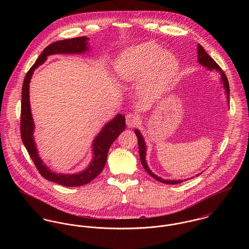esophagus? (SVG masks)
Instances as JSON below:
<instances>
[{
	"mask_svg": "<svg viewBox=\"0 0 249 249\" xmlns=\"http://www.w3.org/2000/svg\"><path fill=\"white\" fill-rule=\"evenodd\" d=\"M125 122L129 127H134L139 123V117L135 113H128L125 116Z\"/></svg>",
	"mask_w": 249,
	"mask_h": 249,
	"instance_id": "obj_1",
	"label": "esophagus"
}]
</instances>
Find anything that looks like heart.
I'll return each instance as SVG.
<instances>
[{"label": "heart", "instance_id": "heart-1", "mask_svg": "<svg viewBox=\"0 0 249 249\" xmlns=\"http://www.w3.org/2000/svg\"><path fill=\"white\" fill-rule=\"evenodd\" d=\"M178 58L157 43L145 42L126 49L116 63L117 75L131 82L142 78L140 91L147 99L163 95L178 71Z\"/></svg>", "mask_w": 249, "mask_h": 249}]
</instances>
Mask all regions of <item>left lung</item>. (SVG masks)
Masks as SVG:
<instances>
[{"label":"left lung","mask_w":249,"mask_h":249,"mask_svg":"<svg viewBox=\"0 0 249 249\" xmlns=\"http://www.w3.org/2000/svg\"><path fill=\"white\" fill-rule=\"evenodd\" d=\"M197 61L198 63H200L202 66L206 67L207 69H209L210 71H217L220 73V76H221V80H222V83H223V86H224V89H225V92H226V95H227V101L229 102V93H230V90H229V83H228V79H227V76L226 74L224 73V71L221 70V68L215 63V61L213 60V58L205 52V50L203 49V47L201 45H197ZM135 134L138 138V145H139V152H140V159H141V163H142V166L143 167V169L146 171V173L151 176L152 178L156 180H158L159 182H162V183H165V184H178V183H181L183 182V180H165L163 178H158L156 175H154L150 170L149 168L147 167V164L145 162V143L143 142V138H142L140 131L138 129H135ZM200 175V174H199ZM197 175V176H199Z\"/></svg>","instance_id":"8db88e82"}]
</instances>
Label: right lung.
Wrapping results in <instances>:
<instances>
[{
  "label": "right lung",
  "mask_w": 249,
  "mask_h": 249,
  "mask_svg": "<svg viewBox=\"0 0 249 249\" xmlns=\"http://www.w3.org/2000/svg\"><path fill=\"white\" fill-rule=\"evenodd\" d=\"M88 38L85 36L75 37L71 39H64L50 44L44 49L42 53L36 59L34 66L27 72L23 87H22V104H21V138L24 142L31 158L33 159L36 169L40 175L49 181L63 185L66 187H76L88 184L97 178L104 170L107 163V153L112 142L125 128L124 116L118 114L113 120L103 127L102 131L97 135L93 142L94 157L91 164L84 171L74 175H62L51 172V170L43 164V161L38 155L36 142L34 140L35 124L31 112L30 104V82L32 75L36 68L43 64L47 56L55 53H82L89 50L87 46Z\"/></svg>",
  "instance_id": "right-lung-1"
}]
</instances>
